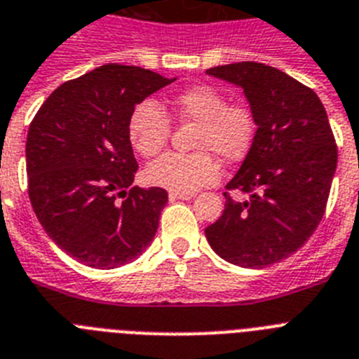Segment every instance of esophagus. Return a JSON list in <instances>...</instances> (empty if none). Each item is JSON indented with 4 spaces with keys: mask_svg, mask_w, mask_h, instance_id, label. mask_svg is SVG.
I'll return each instance as SVG.
<instances>
[{
    "mask_svg": "<svg viewBox=\"0 0 359 359\" xmlns=\"http://www.w3.org/2000/svg\"><path fill=\"white\" fill-rule=\"evenodd\" d=\"M195 194L189 191V194H180V191H170V201H189L194 199Z\"/></svg>",
    "mask_w": 359,
    "mask_h": 359,
    "instance_id": "1",
    "label": "esophagus"
}]
</instances>
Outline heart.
Wrapping results in <instances>:
<instances>
[{
    "instance_id": "obj_1",
    "label": "heart",
    "mask_w": 359,
    "mask_h": 359,
    "mask_svg": "<svg viewBox=\"0 0 359 359\" xmlns=\"http://www.w3.org/2000/svg\"><path fill=\"white\" fill-rule=\"evenodd\" d=\"M173 112L184 121L197 123L194 133L195 153H168L151 162L145 180L156 188L189 194L214 184L219 179V164L208 153L236 162L249 153L255 142L256 119L245 104H229L219 90L197 84L180 92L171 101ZM170 119L156 101L145 99L133 109L127 121V136L140 156H154L170 138Z\"/></svg>"
}]
</instances>
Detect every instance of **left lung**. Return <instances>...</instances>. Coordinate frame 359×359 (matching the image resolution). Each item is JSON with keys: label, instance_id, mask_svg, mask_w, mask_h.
Returning a JSON list of instances; mask_svg holds the SVG:
<instances>
[{"label": "left lung", "instance_id": "1", "mask_svg": "<svg viewBox=\"0 0 359 359\" xmlns=\"http://www.w3.org/2000/svg\"><path fill=\"white\" fill-rule=\"evenodd\" d=\"M206 75L243 90L256 119L255 142L226 188L230 199L214 225L210 247L229 264L262 269L304 245L325 215L337 147L328 116L313 90L273 66L236 62Z\"/></svg>", "mask_w": 359, "mask_h": 359}]
</instances>
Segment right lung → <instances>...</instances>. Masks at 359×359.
<instances>
[{
	"instance_id": "obj_1",
	"label": "right lung",
	"mask_w": 359,
	"mask_h": 359,
	"mask_svg": "<svg viewBox=\"0 0 359 359\" xmlns=\"http://www.w3.org/2000/svg\"><path fill=\"white\" fill-rule=\"evenodd\" d=\"M173 81L104 64L60 84L34 116L25 144L29 199L46 234L81 264L114 269L151 245L168 191L128 189L138 162L127 121Z\"/></svg>"
}]
</instances>
